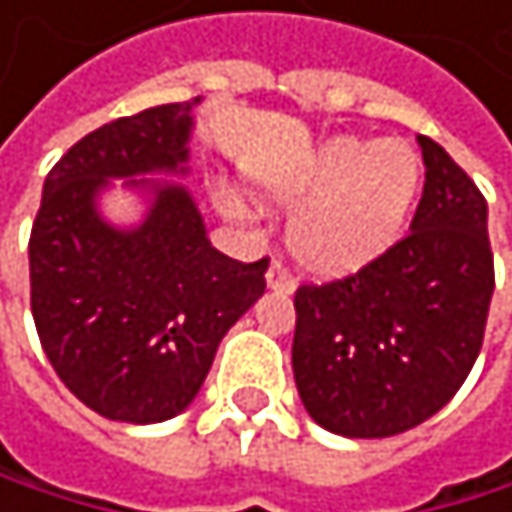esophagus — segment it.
Listing matches in <instances>:
<instances>
[{"instance_id":"obj_1","label":"esophagus","mask_w":512,"mask_h":512,"mask_svg":"<svg viewBox=\"0 0 512 512\" xmlns=\"http://www.w3.org/2000/svg\"><path fill=\"white\" fill-rule=\"evenodd\" d=\"M267 285H270L273 291H282V294H291V291H294V279H291V273L282 267V261H273V264H270V270H267Z\"/></svg>"}]
</instances>
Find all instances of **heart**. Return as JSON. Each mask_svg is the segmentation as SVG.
<instances>
[{"mask_svg": "<svg viewBox=\"0 0 512 512\" xmlns=\"http://www.w3.org/2000/svg\"><path fill=\"white\" fill-rule=\"evenodd\" d=\"M270 199L298 208L288 242L294 258L322 276H347L378 261L405 230L421 187V162L399 141L334 137L304 162L261 178ZM233 218H248L251 202L236 187L214 190Z\"/></svg>", "mask_w": 512, "mask_h": 512, "instance_id": "obj_1", "label": "heart"}]
</instances>
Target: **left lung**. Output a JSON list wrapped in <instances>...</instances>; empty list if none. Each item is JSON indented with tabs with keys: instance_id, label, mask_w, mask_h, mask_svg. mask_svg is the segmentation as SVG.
I'll return each instance as SVG.
<instances>
[{
	"instance_id": "1",
	"label": "left lung",
	"mask_w": 512,
	"mask_h": 512,
	"mask_svg": "<svg viewBox=\"0 0 512 512\" xmlns=\"http://www.w3.org/2000/svg\"><path fill=\"white\" fill-rule=\"evenodd\" d=\"M411 233L359 273L294 294L291 368L310 418L350 439L424 424L461 390L482 350L495 258L488 205L430 137Z\"/></svg>"
}]
</instances>
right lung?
<instances>
[{
  "label": "right lung",
  "mask_w": 512,
  "mask_h": 512,
  "mask_svg": "<svg viewBox=\"0 0 512 512\" xmlns=\"http://www.w3.org/2000/svg\"><path fill=\"white\" fill-rule=\"evenodd\" d=\"M150 107L85 134L42 187L30 233V307L48 362L91 411L168 421L196 399L224 334L267 288L270 258L233 261L205 236L184 184L193 107ZM113 177L151 196L137 228L110 225L96 196Z\"/></svg>",
  "instance_id": "add662e5"
}]
</instances>
